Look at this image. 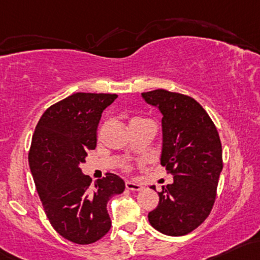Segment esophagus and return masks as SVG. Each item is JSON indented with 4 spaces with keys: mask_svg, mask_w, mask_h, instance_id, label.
<instances>
[{
    "mask_svg": "<svg viewBox=\"0 0 260 260\" xmlns=\"http://www.w3.org/2000/svg\"><path fill=\"white\" fill-rule=\"evenodd\" d=\"M125 189L131 190V191H141L143 189L142 184L139 182H135V181H127L125 182Z\"/></svg>",
    "mask_w": 260,
    "mask_h": 260,
    "instance_id": "34e87169",
    "label": "esophagus"
}]
</instances>
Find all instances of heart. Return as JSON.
<instances>
[{"instance_id": "1", "label": "heart", "mask_w": 260, "mask_h": 260, "mask_svg": "<svg viewBox=\"0 0 260 260\" xmlns=\"http://www.w3.org/2000/svg\"><path fill=\"white\" fill-rule=\"evenodd\" d=\"M137 119H139V118H136V119H133V121H137ZM133 121H132V122H133Z\"/></svg>"}]
</instances>
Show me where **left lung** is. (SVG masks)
<instances>
[{
  "instance_id": "8db88e82",
  "label": "left lung",
  "mask_w": 260,
  "mask_h": 260,
  "mask_svg": "<svg viewBox=\"0 0 260 260\" xmlns=\"http://www.w3.org/2000/svg\"><path fill=\"white\" fill-rule=\"evenodd\" d=\"M142 98L162 115L160 162L174 175L173 184L162 186L158 206L148 219L164 235L185 236L207 218L215 204L223 168L218 132L190 96L159 88L143 92Z\"/></svg>"
}]
</instances>
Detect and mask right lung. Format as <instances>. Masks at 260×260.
<instances>
[{
    "mask_svg": "<svg viewBox=\"0 0 260 260\" xmlns=\"http://www.w3.org/2000/svg\"><path fill=\"white\" fill-rule=\"evenodd\" d=\"M115 93H73L43 113L28 154L29 169L47 217L68 241L90 244L111 228L107 202L124 191V181L107 173L91 185L81 172L96 148L98 125Z\"/></svg>",
    "mask_w": 260,
    "mask_h": 260,
    "instance_id": "1",
    "label": "right lung"
}]
</instances>
